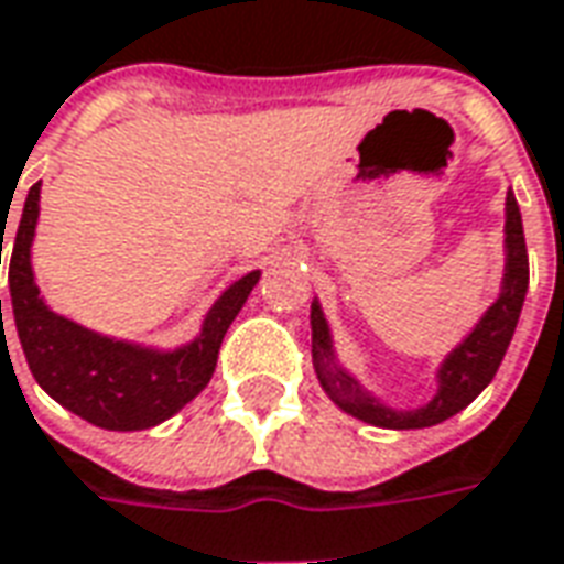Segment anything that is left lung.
<instances>
[{
  "label": "left lung",
  "mask_w": 564,
  "mask_h": 564,
  "mask_svg": "<svg viewBox=\"0 0 564 564\" xmlns=\"http://www.w3.org/2000/svg\"><path fill=\"white\" fill-rule=\"evenodd\" d=\"M505 246H507V267H505V285L498 301L489 306V313L482 315L480 325L467 334L465 343H458L449 358L443 361L441 386L434 401L419 406V410H389L377 398H370L346 370L334 365L330 352V330L318 303H313V361L315 373L322 389L330 394V401L339 410H346L349 416L379 425V429H429L443 419L462 413L467 403L480 394L501 367L507 346L517 330L522 301L529 291V251H525V234H522V215H519L517 197L507 191V225H505Z\"/></svg>",
  "instance_id": "obj_1"
}]
</instances>
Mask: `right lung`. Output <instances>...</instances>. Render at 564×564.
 <instances>
[{
	"mask_svg": "<svg viewBox=\"0 0 564 564\" xmlns=\"http://www.w3.org/2000/svg\"><path fill=\"white\" fill-rule=\"evenodd\" d=\"M39 187L42 182L26 194L8 267L14 325L35 382L75 416L87 419L99 429L142 431L161 425L163 419L178 413L206 389L227 327L237 318L261 273L254 270L234 282L209 310L199 337L175 352H154L121 339L99 337L94 330L51 313L39 297L30 267V246L39 221Z\"/></svg>",
	"mask_w": 564,
	"mask_h": 564,
	"instance_id": "right-lung-1",
	"label": "right lung"
}]
</instances>
